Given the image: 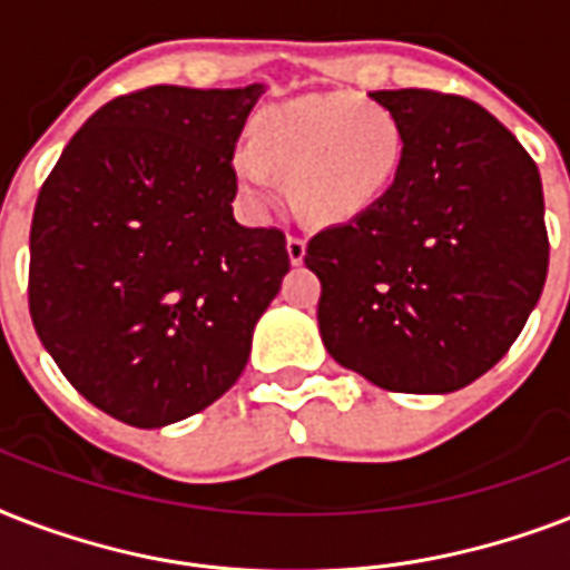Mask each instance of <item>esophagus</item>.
Segmentation results:
<instances>
[{"label":"esophagus","mask_w":570,"mask_h":570,"mask_svg":"<svg viewBox=\"0 0 570 570\" xmlns=\"http://www.w3.org/2000/svg\"><path fill=\"white\" fill-rule=\"evenodd\" d=\"M286 254H289V263L298 266L304 259V254H307V242H304L302 236H286Z\"/></svg>","instance_id":"esophagus-1"}]
</instances>
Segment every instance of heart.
Listing matches in <instances>:
<instances>
[{"instance_id":"heart-1","label":"heart","mask_w":570,"mask_h":570,"mask_svg":"<svg viewBox=\"0 0 570 570\" xmlns=\"http://www.w3.org/2000/svg\"><path fill=\"white\" fill-rule=\"evenodd\" d=\"M405 136L396 115L357 94H313L268 106L250 127V147L233 154L245 200L266 206L275 174L307 222H348L366 213L396 180Z\"/></svg>"}]
</instances>
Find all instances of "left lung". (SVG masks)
<instances>
[{"label": "left lung", "instance_id": "8db88e82", "mask_svg": "<svg viewBox=\"0 0 570 570\" xmlns=\"http://www.w3.org/2000/svg\"><path fill=\"white\" fill-rule=\"evenodd\" d=\"M405 154L366 213L307 242L320 334L340 366L396 393H452L509 352L548 277L541 177L479 102L373 91Z\"/></svg>", "mask_w": 570, "mask_h": 570}]
</instances>
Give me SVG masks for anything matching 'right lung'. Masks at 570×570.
Instances as JSON below:
<instances>
[{
    "label": "right lung",
    "mask_w": 570,
    "mask_h": 570,
    "mask_svg": "<svg viewBox=\"0 0 570 570\" xmlns=\"http://www.w3.org/2000/svg\"><path fill=\"white\" fill-rule=\"evenodd\" d=\"M266 85H154L70 138L31 218L29 311L91 405L138 429L236 384L289 272L284 233L233 218V150Z\"/></svg>",
    "instance_id": "add662e5"
}]
</instances>
